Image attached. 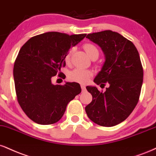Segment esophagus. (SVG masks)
<instances>
[{
  "label": "esophagus",
  "instance_id": "obj_1",
  "mask_svg": "<svg viewBox=\"0 0 156 156\" xmlns=\"http://www.w3.org/2000/svg\"><path fill=\"white\" fill-rule=\"evenodd\" d=\"M80 87H81L82 91H86V86H84V85H80Z\"/></svg>",
  "mask_w": 156,
  "mask_h": 156
}]
</instances>
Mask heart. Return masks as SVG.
<instances>
[{
  "mask_svg": "<svg viewBox=\"0 0 156 156\" xmlns=\"http://www.w3.org/2000/svg\"><path fill=\"white\" fill-rule=\"evenodd\" d=\"M83 48L86 51V54L89 55V57L93 58L94 57H99V50L96 46L91 44H85L83 45ZM73 50L70 49L67 51L65 57V62L68 64L70 61L71 54ZM93 73L89 70H83V69L76 68L69 73L68 79L70 81L76 82L79 83H86L89 80V79L92 76Z\"/></svg>",
  "mask_w": 156,
  "mask_h": 156,
  "instance_id": "obj_1",
  "label": "heart"
}]
</instances>
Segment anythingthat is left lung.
<instances>
[{"label": "left lung", "mask_w": 156, "mask_h": 156, "mask_svg": "<svg viewBox=\"0 0 156 156\" xmlns=\"http://www.w3.org/2000/svg\"><path fill=\"white\" fill-rule=\"evenodd\" d=\"M88 39L98 44L105 62L94 81L109 83L105 92L87 86L92 101L85 108L88 117L99 126L110 127L125 121L137 104L143 82V68L134 44L112 30L88 34Z\"/></svg>", "instance_id": "1"}]
</instances>
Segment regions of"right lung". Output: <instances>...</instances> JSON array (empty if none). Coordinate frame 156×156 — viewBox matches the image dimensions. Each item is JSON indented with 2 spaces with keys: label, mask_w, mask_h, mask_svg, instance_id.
I'll use <instances>...</instances> for the list:
<instances>
[{
  "label": "right lung",
  "mask_w": 156,
  "mask_h": 156,
  "mask_svg": "<svg viewBox=\"0 0 156 156\" xmlns=\"http://www.w3.org/2000/svg\"><path fill=\"white\" fill-rule=\"evenodd\" d=\"M86 34L69 35L48 32L32 37L24 44L15 60L14 79L17 101L29 119L41 125L57 123L66 107L81 92L78 83L54 85L51 78L65 66V57Z\"/></svg>",
  "instance_id": "right-lung-1"
}]
</instances>
